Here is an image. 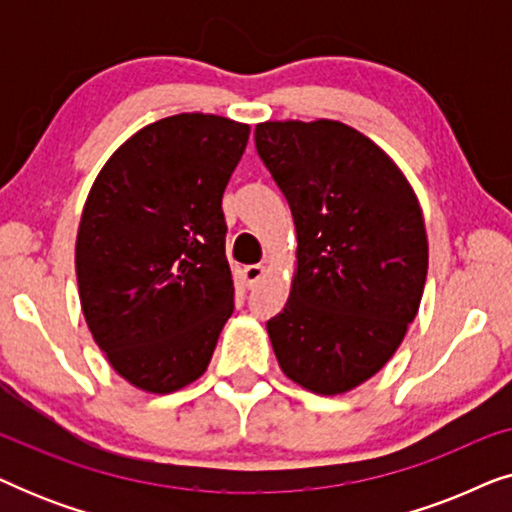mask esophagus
I'll use <instances>...</instances> for the list:
<instances>
[{"label":"esophagus","mask_w":512,"mask_h":512,"mask_svg":"<svg viewBox=\"0 0 512 512\" xmlns=\"http://www.w3.org/2000/svg\"><path fill=\"white\" fill-rule=\"evenodd\" d=\"M265 275H268V265H263V263L247 265V268H244V279H247V286H256Z\"/></svg>","instance_id":"34e87169"}]
</instances>
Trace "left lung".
<instances>
[{
    "instance_id": "obj_1",
    "label": "left lung",
    "mask_w": 512,
    "mask_h": 512,
    "mask_svg": "<svg viewBox=\"0 0 512 512\" xmlns=\"http://www.w3.org/2000/svg\"><path fill=\"white\" fill-rule=\"evenodd\" d=\"M254 135L298 235L289 300L268 321L277 363L312 394H347L387 366L417 317L422 207L401 167L352 125L265 121Z\"/></svg>"
}]
</instances>
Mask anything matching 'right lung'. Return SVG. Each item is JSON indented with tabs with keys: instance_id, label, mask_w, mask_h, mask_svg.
<instances>
[{
	"instance_id": "right-lung-1",
	"label": "right lung",
	"mask_w": 512,
	"mask_h": 512,
	"mask_svg": "<svg viewBox=\"0 0 512 512\" xmlns=\"http://www.w3.org/2000/svg\"><path fill=\"white\" fill-rule=\"evenodd\" d=\"M251 128L177 114L111 153L76 233L81 310L109 366L146 394L205 375L233 314L221 198Z\"/></svg>"
}]
</instances>
